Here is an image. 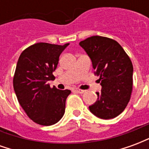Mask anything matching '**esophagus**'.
Returning a JSON list of instances; mask_svg holds the SVG:
<instances>
[{
    "instance_id": "obj_1",
    "label": "esophagus",
    "mask_w": 149,
    "mask_h": 149,
    "mask_svg": "<svg viewBox=\"0 0 149 149\" xmlns=\"http://www.w3.org/2000/svg\"><path fill=\"white\" fill-rule=\"evenodd\" d=\"M73 91L76 92V93H84V92H85L84 90H82V89H80V88H74Z\"/></svg>"
}]
</instances>
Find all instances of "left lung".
<instances>
[{
  "label": "left lung",
  "instance_id": "8db88e82",
  "mask_svg": "<svg viewBox=\"0 0 149 149\" xmlns=\"http://www.w3.org/2000/svg\"><path fill=\"white\" fill-rule=\"evenodd\" d=\"M79 45L90 57L102 87L89 110L99 118H114L130 100L133 74L131 60L117 41L108 37L93 36Z\"/></svg>",
  "mask_w": 149,
  "mask_h": 149
}]
</instances>
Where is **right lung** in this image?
Listing matches in <instances>:
<instances>
[{
  "mask_svg": "<svg viewBox=\"0 0 149 149\" xmlns=\"http://www.w3.org/2000/svg\"><path fill=\"white\" fill-rule=\"evenodd\" d=\"M68 45L37 43L24 49L18 59L13 77L15 93L28 116L38 125H54L65 114L71 91L51 88L49 81L55 78L52 72Z\"/></svg>",
  "mask_w": 149,
  "mask_h": 149,
  "instance_id": "obj_1",
  "label": "right lung"
}]
</instances>
